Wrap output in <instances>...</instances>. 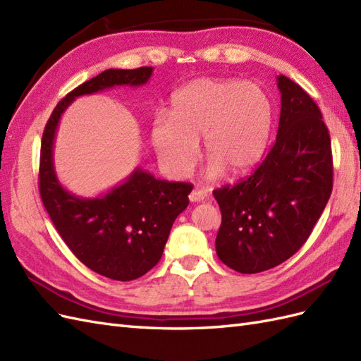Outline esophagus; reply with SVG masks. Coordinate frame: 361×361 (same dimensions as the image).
Masks as SVG:
<instances>
[{
  "instance_id": "esophagus-1",
  "label": "esophagus",
  "mask_w": 361,
  "mask_h": 361,
  "mask_svg": "<svg viewBox=\"0 0 361 361\" xmlns=\"http://www.w3.org/2000/svg\"><path fill=\"white\" fill-rule=\"evenodd\" d=\"M207 197V193L204 190H200V189H193L190 193H189V200L190 202H201L204 201Z\"/></svg>"
}]
</instances>
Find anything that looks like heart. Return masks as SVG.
<instances>
[{
	"mask_svg": "<svg viewBox=\"0 0 361 361\" xmlns=\"http://www.w3.org/2000/svg\"><path fill=\"white\" fill-rule=\"evenodd\" d=\"M273 125L271 99L256 82L202 78L171 97V116L152 118L151 142L164 171L186 178L200 157V138L209 155L206 177L228 169L244 173L262 159Z\"/></svg>",
	"mask_w": 361,
	"mask_h": 361,
	"instance_id": "1",
	"label": "heart"
}]
</instances>
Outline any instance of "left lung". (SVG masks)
<instances>
[{
  "label": "left lung",
  "mask_w": 361,
  "mask_h": 361,
  "mask_svg": "<svg viewBox=\"0 0 361 361\" xmlns=\"http://www.w3.org/2000/svg\"><path fill=\"white\" fill-rule=\"evenodd\" d=\"M276 142L250 177L214 190L221 215L216 255L230 269L270 270L305 244L332 190L331 138L322 113L295 82L277 76Z\"/></svg>",
  "instance_id": "1"
}]
</instances>
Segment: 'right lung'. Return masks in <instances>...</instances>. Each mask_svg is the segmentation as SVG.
I'll return each mask as SVG.
<instances>
[{
    "label": "right lung",
    "instance_id": "1",
    "mask_svg": "<svg viewBox=\"0 0 361 361\" xmlns=\"http://www.w3.org/2000/svg\"><path fill=\"white\" fill-rule=\"evenodd\" d=\"M152 71L109 68L84 82L53 109L41 142L39 192L58 233L90 270L122 282L137 279L160 261L173 221L189 204L192 184L157 180L135 168L106 193L78 197L58 180L53 147L59 120L76 97L114 87H142Z\"/></svg>",
    "mask_w": 361,
    "mask_h": 361
}]
</instances>
